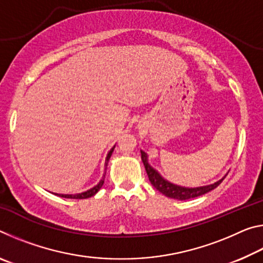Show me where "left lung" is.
Here are the masks:
<instances>
[{
    "instance_id": "8db88e82",
    "label": "left lung",
    "mask_w": 263,
    "mask_h": 263,
    "mask_svg": "<svg viewBox=\"0 0 263 263\" xmlns=\"http://www.w3.org/2000/svg\"><path fill=\"white\" fill-rule=\"evenodd\" d=\"M141 160L142 162H144L146 173H147L151 183H152L154 188L159 190L162 195L167 196V197L179 199V201H185V199L195 198V197H198V196L206 194L209 191L217 188V186L221 183V181L225 179L224 177V179H221L218 182H216V183L210 184V185L198 186V188H184V186L175 185L171 183V182L162 179L159 173L155 171L153 167L149 166V163L147 161V154L142 152V151H141Z\"/></svg>"
}]
</instances>
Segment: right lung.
I'll list each match as a JSON object with an SVG mask.
<instances>
[{
    "mask_svg": "<svg viewBox=\"0 0 263 263\" xmlns=\"http://www.w3.org/2000/svg\"><path fill=\"white\" fill-rule=\"evenodd\" d=\"M114 148H115V146H114L112 148L110 149V152L108 153V155H106L105 169H106V166H108V161H109V159H110V157H111V154H112V152H114ZM104 177H105V175H103V179H102V180L100 181L99 184H96V185L94 186V188H91V189H89V190H87V191H84V193L77 194V195H58V194H55V195L60 196V197L74 198V199H84V198H89V197H91V196H94V195L97 193V191H99V190L102 188V185H103V183H104Z\"/></svg>",
    "mask_w": 263,
    "mask_h": 263,
    "instance_id": "right-lung-1",
    "label": "right lung"
}]
</instances>
